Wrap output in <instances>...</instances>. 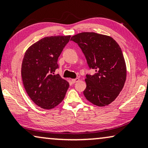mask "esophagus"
I'll return each instance as SVG.
<instances>
[{
    "label": "esophagus",
    "instance_id": "esophagus-1",
    "mask_svg": "<svg viewBox=\"0 0 148 148\" xmlns=\"http://www.w3.org/2000/svg\"><path fill=\"white\" fill-rule=\"evenodd\" d=\"M79 80H80V79H79V78L72 79V80H71V82H72V83H73V84H74V83H76V82H78Z\"/></svg>",
    "mask_w": 148,
    "mask_h": 148
}]
</instances>
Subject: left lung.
<instances>
[{"mask_svg":"<svg viewBox=\"0 0 148 148\" xmlns=\"http://www.w3.org/2000/svg\"><path fill=\"white\" fill-rule=\"evenodd\" d=\"M70 40L82 49L94 75L86 74L84 95L91 103L105 107L115 100L126 80V64L121 49L111 37L94 32H82Z\"/></svg>","mask_w":148,"mask_h":148,"instance_id":"8db88e82","label":"left lung"}]
</instances>
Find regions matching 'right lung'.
Instances as JSON below:
<instances>
[{"instance_id": "obj_1", "label": "right lung", "mask_w": 148, "mask_h": 148, "mask_svg": "<svg viewBox=\"0 0 148 148\" xmlns=\"http://www.w3.org/2000/svg\"><path fill=\"white\" fill-rule=\"evenodd\" d=\"M67 36L46 37L33 43L25 51L21 76L27 93L35 105L51 109L63 101L69 83L59 74L58 60L70 40Z\"/></svg>"}]
</instances>
